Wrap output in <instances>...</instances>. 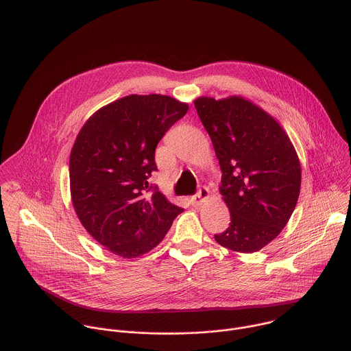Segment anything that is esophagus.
<instances>
[{
  "mask_svg": "<svg viewBox=\"0 0 351 351\" xmlns=\"http://www.w3.org/2000/svg\"><path fill=\"white\" fill-rule=\"evenodd\" d=\"M209 198V190L206 187H201L198 193L191 198L193 206H201Z\"/></svg>",
  "mask_w": 351,
  "mask_h": 351,
  "instance_id": "obj_1",
  "label": "esophagus"
}]
</instances>
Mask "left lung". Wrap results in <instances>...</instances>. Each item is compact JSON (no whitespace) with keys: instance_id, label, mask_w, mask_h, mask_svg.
Instances as JSON below:
<instances>
[{"instance_id":"left-lung-1","label":"left lung","mask_w":351,"mask_h":351,"mask_svg":"<svg viewBox=\"0 0 351 351\" xmlns=\"http://www.w3.org/2000/svg\"><path fill=\"white\" fill-rule=\"evenodd\" d=\"M220 164L231 223L215 235L219 245L254 253L289 223L301 191V164L279 121L254 102L231 95L194 101Z\"/></svg>"}]
</instances>
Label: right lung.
Masks as SVG:
<instances>
[{"label":"right lung","mask_w":351,"mask_h":351,"mask_svg":"<svg viewBox=\"0 0 351 351\" xmlns=\"http://www.w3.org/2000/svg\"><path fill=\"white\" fill-rule=\"evenodd\" d=\"M189 110L162 94H131L94 112L69 156L73 209L86 231L106 250L135 258L154 249L183 212L154 189V150Z\"/></svg>","instance_id":"1"}]
</instances>
